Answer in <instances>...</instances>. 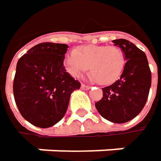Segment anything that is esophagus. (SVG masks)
Instances as JSON below:
<instances>
[{
    "instance_id": "esophagus-1",
    "label": "esophagus",
    "mask_w": 161,
    "mask_h": 161,
    "mask_svg": "<svg viewBox=\"0 0 161 161\" xmlns=\"http://www.w3.org/2000/svg\"><path fill=\"white\" fill-rule=\"evenodd\" d=\"M81 89L82 90H84V91H88V90H90V88L91 87L90 86H88V85H85V84H81Z\"/></svg>"
}]
</instances>
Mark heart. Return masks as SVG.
I'll return each instance as SVG.
<instances>
[{"mask_svg":"<svg viewBox=\"0 0 161 161\" xmlns=\"http://www.w3.org/2000/svg\"><path fill=\"white\" fill-rule=\"evenodd\" d=\"M65 65L74 78L90 69L92 80L102 85H109L120 78L125 67V57L116 46L86 45L68 52Z\"/></svg>","mask_w":161,"mask_h":161,"instance_id":"obj_1","label":"heart"}]
</instances>
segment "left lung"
Masks as SVG:
<instances>
[{
    "label": "left lung",
    "mask_w": 161,
    "mask_h": 161,
    "mask_svg": "<svg viewBox=\"0 0 161 161\" xmlns=\"http://www.w3.org/2000/svg\"><path fill=\"white\" fill-rule=\"evenodd\" d=\"M125 53V69L120 79L103 88V98L95 103L106 120L123 124L132 120L144 108L151 86V71L146 54L130 41L113 40Z\"/></svg>",
    "instance_id": "1"
}]
</instances>
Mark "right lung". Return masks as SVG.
I'll return each instance as SVG.
<instances>
[{"instance_id":"1","label":"right lung","mask_w":161,"mask_h":161,"mask_svg":"<svg viewBox=\"0 0 161 161\" xmlns=\"http://www.w3.org/2000/svg\"><path fill=\"white\" fill-rule=\"evenodd\" d=\"M66 44L44 42L20 58L14 80V95L22 116L47 128L62 119L71 92L80 88L64 67Z\"/></svg>"}]
</instances>
